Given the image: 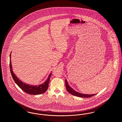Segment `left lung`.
Instances as JSON below:
<instances>
[{"mask_svg": "<svg viewBox=\"0 0 122 122\" xmlns=\"http://www.w3.org/2000/svg\"><path fill=\"white\" fill-rule=\"evenodd\" d=\"M65 85H66V90L67 91L70 93L71 94L74 95V96H75L76 97H92L94 96L95 95H96V94H91V95H88V94H82V93H79L78 92H77L75 91L74 89H73L70 86H69V85L68 84V82L66 80V79H65Z\"/></svg>", "mask_w": 122, "mask_h": 122, "instance_id": "obj_1", "label": "left lung"}]
</instances>
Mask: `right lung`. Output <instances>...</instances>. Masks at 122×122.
I'll use <instances>...</instances> for the list:
<instances>
[{
	"mask_svg": "<svg viewBox=\"0 0 122 122\" xmlns=\"http://www.w3.org/2000/svg\"><path fill=\"white\" fill-rule=\"evenodd\" d=\"M10 73L12 78L15 83L17 84L18 86L20 87L24 92L30 95H39L42 93H45L48 87V84L50 81V78L51 77V73L48 76L46 81L43 83L39 85L38 86H33L25 84L24 82L20 81L14 73L13 70H12L11 62V53L10 54Z\"/></svg>",
	"mask_w": 122,
	"mask_h": 122,
	"instance_id": "1",
	"label": "right lung"
}]
</instances>
